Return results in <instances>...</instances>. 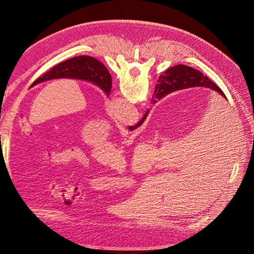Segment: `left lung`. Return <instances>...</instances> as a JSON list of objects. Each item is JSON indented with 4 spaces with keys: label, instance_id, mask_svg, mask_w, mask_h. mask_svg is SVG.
Listing matches in <instances>:
<instances>
[{
    "label": "left lung",
    "instance_id": "1",
    "mask_svg": "<svg viewBox=\"0 0 254 254\" xmlns=\"http://www.w3.org/2000/svg\"><path fill=\"white\" fill-rule=\"evenodd\" d=\"M55 78H75L93 82L104 90L107 95L110 94L112 78L107 67L99 61L90 56H77L64 61L45 73L33 82L30 87Z\"/></svg>",
    "mask_w": 254,
    "mask_h": 254
}]
</instances>
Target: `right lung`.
<instances>
[{"label": "right lung", "instance_id": "right-lung-1", "mask_svg": "<svg viewBox=\"0 0 254 254\" xmlns=\"http://www.w3.org/2000/svg\"><path fill=\"white\" fill-rule=\"evenodd\" d=\"M191 87H204L210 88L214 91L218 92L225 98L226 95L224 92L220 90V88L215 84L209 77H206L200 71L196 70L194 67H190L184 64L175 65L171 68H168L164 73L161 74L158 78L155 92L151 98V104L155 105L159 99L164 97L165 95L170 94L171 92L181 90V89H188ZM149 110L146 112L144 118L141 120L139 124H136L134 127H130V130H133L139 127L147 117Z\"/></svg>", "mask_w": 254, "mask_h": 254}]
</instances>
